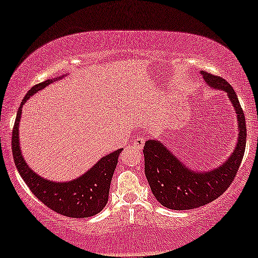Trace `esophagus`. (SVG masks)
Segmentation results:
<instances>
[{
  "mask_svg": "<svg viewBox=\"0 0 258 258\" xmlns=\"http://www.w3.org/2000/svg\"><path fill=\"white\" fill-rule=\"evenodd\" d=\"M144 143H146V139L141 137V136H137V137L133 139V146L139 148V149H142L144 147Z\"/></svg>",
  "mask_w": 258,
  "mask_h": 258,
  "instance_id": "esophagus-1",
  "label": "esophagus"
}]
</instances>
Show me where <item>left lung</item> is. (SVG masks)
I'll return each instance as SVG.
<instances>
[{"label": "left lung", "instance_id": "left-lung-1", "mask_svg": "<svg viewBox=\"0 0 258 258\" xmlns=\"http://www.w3.org/2000/svg\"><path fill=\"white\" fill-rule=\"evenodd\" d=\"M207 86L226 92L236 112L238 142L230 156L212 170L198 171L183 164L158 139L146 142L144 172L153 195L171 210H191L211 203L226 191L238 172L246 146V125L238 96L224 79L201 72Z\"/></svg>", "mask_w": 258, "mask_h": 258}]
</instances>
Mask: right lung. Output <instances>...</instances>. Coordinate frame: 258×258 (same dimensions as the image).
<instances>
[{"instance_id":"right-lung-1","label":"right lung","mask_w":258,"mask_h":258,"mask_svg":"<svg viewBox=\"0 0 258 258\" xmlns=\"http://www.w3.org/2000/svg\"><path fill=\"white\" fill-rule=\"evenodd\" d=\"M63 79H48L31 88L23 99L17 112L16 123L12 135V152L18 172L24 179L41 203L58 214L73 218H86L97 215L104 209L109 199V189L112 174L117 165V158L122 149H117L103 156L90 170L78 178L68 182H55L41 177L26 164L19 143V122L22 117V108L28 99L38 91L43 90L53 81Z\"/></svg>"}]
</instances>
